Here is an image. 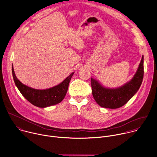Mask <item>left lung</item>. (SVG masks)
<instances>
[{
	"instance_id": "left-lung-1",
	"label": "left lung",
	"mask_w": 157,
	"mask_h": 157,
	"mask_svg": "<svg viewBox=\"0 0 157 157\" xmlns=\"http://www.w3.org/2000/svg\"><path fill=\"white\" fill-rule=\"evenodd\" d=\"M144 77V56L132 79L123 86L110 89L102 86L98 81L90 78L92 95L95 101L103 108L115 109L121 107L137 92Z\"/></svg>"
}]
</instances>
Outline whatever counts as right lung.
Returning <instances> with one entry per match:
<instances>
[{"label": "right lung", "mask_w": 157, "mask_h": 157, "mask_svg": "<svg viewBox=\"0 0 157 157\" xmlns=\"http://www.w3.org/2000/svg\"><path fill=\"white\" fill-rule=\"evenodd\" d=\"M12 75L15 84L23 97L33 105L45 108L56 105L65 98L68 90L70 81L74 72L70 75L60 84L47 89H36L21 83L17 78L12 65Z\"/></svg>", "instance_id": "add662e5"}]
</instances>
